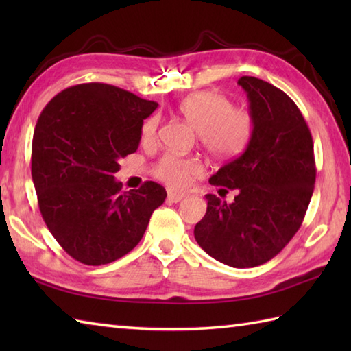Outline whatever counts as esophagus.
<instances>
[{
    "instance_id": "esophagus-1",
    "label": "esophagus",
    "mask_w": 351,
    "mask_h": 351,
    "mask_svg": "<svg viewBox=\"0 0 351 351\" xmlns=\"http://www.w3.org/2000/svg\"><path fill=\"white\" fill-rule=\"evenodd\" d=\"M184 197H185V193H181V191H170L167 195L169 202H173V204L181 202Z\"/></svg>"
}]
</instances>
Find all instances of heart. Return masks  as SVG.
Here are the masks:
<instances>
[{
  "instance_id": "b5f03b06",
  "label": "heart",
  "mask_w": 351,
  "mask_h": 351,
  "mask_svg": "<svg viewBox=\"0 0 351 351\" xmlns=\"http://www.w3.org/2000/svg\"><path fill=\"white\" fill-rule=\"evenodd\" d=\"M178 111L197 131L205 151L220 160L240 155L253 136L255 121L249 110L232 107V102L220 92L202 90L191 93L178 104ZM160 117L151 116L141 125V143L154 145L158 136ZM202 171L196 158L166 155L156 162L155 176L170 187H184L193 176Z\"/></svg>"
}]
</instances>
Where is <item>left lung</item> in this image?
Segmentation results:
<instances>
[{
  "label": "left lung",
  "mask_w": 351,
  "mask_h": 351,
  "mask_svg": "<svg viewBox=\"0 0 351 351\" xmlns=\"http://www.w3.org/2000/svg\"><path fill=\"white\" fill-rule=\"evenodd\" d=\"M238 84L247 93L255 130L245 151L210 178L238 195L232 204L206 195L195 238L214 259L249 268L274 258L299 230L317 170L311 131L294 101L255 77Z\"/></svg>",
  "instance_id": "left-lung-1"
}]
</instances>
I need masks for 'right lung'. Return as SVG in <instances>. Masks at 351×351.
I'll use <instances>...</instances> for the list:
<instances>
[{
	"mask_svg": "<svg viewBox=\"0 0 351 351\" xmlns=\"http://www.w3.org/2000/svg\"><path fill=\"white\" fill-rule=\"evenodd\" d=\"M158 104L102 83L64 88L37 119L32 176L49 232L73 259L104 265L131 252L167 193L147 181L123 191L114 180L137 151Z\"/></svg>",
	"mask_w": 351,
	"mask_h": 351,
	"instance_id": "1",
	"label": "right lung"
}]
</instances>
